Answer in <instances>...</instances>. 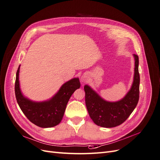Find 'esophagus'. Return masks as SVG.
Returning a JSON list of instances; mask_svg holds the SVG:
<instances>
[{
    "label": "esophagus",
    "instance_id": "34e87169",
    "mask_svg": "<svg viewBox=\"0 0 160 160\" xmlns=\"http://www.w3.org/2000/svg\"><path fill=\"white\" fill-rule=\"evenodd\" d=\"M88 76L86 74H84V75H82L81 77V81L82 82H88Z\"/></svg>",
    "mask_w": 160,
    "mask_h": 160
}]
</instances>
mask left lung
I'll use <instances>...</instances> for the list:
<instances>
[{"instance_id":"1","label":"left lung","mask_w":160,"mask_h":160,"mask_svg":"<svg viewBox=\"0 0 160 160\" xmlns=\"http://www.w3.org/2000/svg\"><path fill=\"white\" fill-rule=\"evenodd\" d=\"M133 56L135 68L133 84L130 91L120 101L107 102L89 86H84L86 106L91 119L96 125L104 128L119 126L128 119L136 107L140 96V74L138 56L133 54Z\"/></svg>"}]
</instances>
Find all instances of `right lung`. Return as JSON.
Masks as SVG:
<instances>
[{"instance_id": "obj_1", "label": "right lung", "mask_w": 160, "mask_h": 160, "mask_svg": "<svg viewBox=\"0 0 160 160\" xmlns=\"http://www.w3.org/2000/svg\"><path fill=\"white\" fill-rule=\"evenodd\" d=\"M19 70L20 66L16 74L14 91L17 103L24 114L37 126L52 128L57 126L62 119L67 103L71 96L76 89L80 88L79 78H75L66 82L50 100L37 102L22 95L20 89Z\"/></svg>"}]
</instances>
